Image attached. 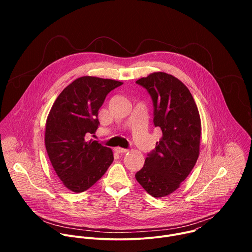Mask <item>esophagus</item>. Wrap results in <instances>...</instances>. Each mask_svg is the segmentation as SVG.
Here are the masks:
<instances>
[{
	"label": "esophagus",
	"mask_w": 252,
	"mask_h": 252,
	"mask_svg": "<svg viewBox=\"0 0 252 252\" xmlns=\"http://www.w3.org/2000/svg\"><path fill=\"white\" fill-rule=\"evenodd\" d=\"M116 153L117 154H126L128 152V150H126V149H122V148H117L116 150Z\"/></svg>",
	"instance_id": "esophagus-1"
}]
</instances>
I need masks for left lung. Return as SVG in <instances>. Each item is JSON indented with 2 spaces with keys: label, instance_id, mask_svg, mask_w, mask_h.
<instances>
[{
  "label": "left lung",
  "instance_id": "obj_1",
  "mask_svg": "<svg viewBox=\"0 0 252 252\" xmlns=\"http://www.w3.org/2000/svg\"><path fill=\"white\" fill-rule=\"evenodd\" d=\"M146 88L155 106L154 123L162 136L135 178L146 191L160 198L174 192L199 157L201 121L187 86L177 78L156 71L135 82Z\"/></svg>",
  "mask_w": 252,
  "mask_h": 252
}]
</instances>
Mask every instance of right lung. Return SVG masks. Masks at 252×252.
Masks as SVG:
<instances>
[{
	"instance_id": "1",
	"label": "right lung",
	"mask_w": 252,
	"mask_h": 252,
	"mask_svg": "<svg viewBox=\"0 0 252 252\" xmlns=\"http://www.w3.org/2000/svg\"><path fill=\"white\" fill-rule=\"evenodd\" d=\"M123 82L85 76L65 87L46 122L45 145L63 185L77 193L93 187L114 161V153L95 140L98 110L106 94Z\"/></svg>"
}]
</instances>
